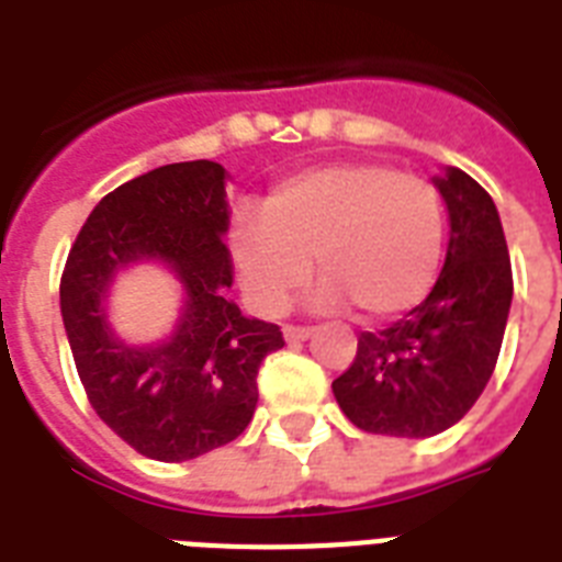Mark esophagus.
Segmentation results:
<instances>
[{"mask_svg":"<svg viewBox=\"0 0 562 562\" xmlns=\"http://www.w3.org/2000/svg\"><path fill=\"white\" fill-rule=\"evenodd\" d=\"M312 335H315V329H308V326H285V341L289 344L308 341Z\"/></svg>","mask_w":562,"mask_h":562,"instance_id":"esophagus-1","label":"esophagus"}]
</instances>
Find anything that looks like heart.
<instances>
[{
    "label": "heart",
    "instance_id": "b5f03b06",
    "mask_svg": "<svg viewBox=\"0 0 562 562\" xmlns=\"http://www.w3.org/2000/svg\"><path fill=\"white\" fill-rule=\"evenodd\" d=\"M241 289L277 315L303 289L308 262L324 277L317 308L350 300L364 321H391L426 300L443 256V201L428 180L382 162H333L282 180L262 215L229 227Z\"/></svg>",
    "mask_w": 562,
    "mask_h": 562
}]
</instances>
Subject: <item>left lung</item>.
I'll list each match as a JSON object with an SVG mask.
<instances>
[{"label": "left lung", "instance_id": "left-lung-1", "mask_svg": "<svg viewBox=\"0 0 562 562\" xmlns=\"http://www.w3.org/2000/svg\"><path fill=\"white\" fill-rule=\"evenodd\" d=\"M449 212V245L435 289L382 333H361L333 393L370 435L431 437L475 405L505 338L514 273L493 198L461 169L431 178Z\"/></svg>", "mask_w": 562, "mask_h": 562}]
</instances>
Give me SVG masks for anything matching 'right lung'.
Listing matches in <instances>:
<instances>
[{
    "label": "right lung",
    "instance_id": "obj_1",
    "mask_svg": "<svg viewBox=\"0 0 562 562\" xmlns=\"http://www.w3.org/2000/svg\"><path fill=\"white\" fill-rule=\"evenodd\" d=\"M227 180L212 160L127 180L90 212L60 280L64 329L92 408L154 461H192L236 440L259 402V364L285 344L280 326L245 317L227 297ZM136 263H160L181 285L179 321L151 345L109 324V291Z\"/></svg>",
    "mask_w": 562,
    "mask_h": 562
}]
</instances>
